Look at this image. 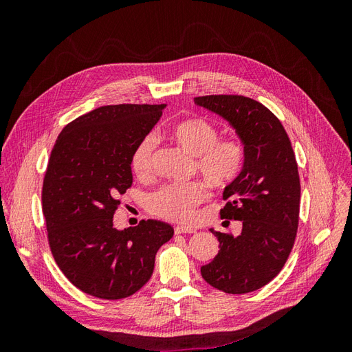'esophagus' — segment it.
Here are the masks:
<instances>
[{
	"label": "esophagus",
	"instance_id": "1",
	"mask_svg": "<svg viewBox=\"0 0 352 352\" xmlns=\"http://www.w3.org/2000/svg\"><path fill=\"white\" fill-rule=\"evenodd\" d=\"M197 230L192 229V228H186V226H176L175 228V233L176 235H192V233H195Z\"/></svg>",
	"mask_w": 352,
	"mask_h": 352
}]
</instances>
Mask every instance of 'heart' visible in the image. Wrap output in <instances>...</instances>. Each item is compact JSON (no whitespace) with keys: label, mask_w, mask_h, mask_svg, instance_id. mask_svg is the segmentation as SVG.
<instances>
[{"label":"heart","mask_w":352,"mask_h":352,"mask_svg":"<svg viewBox=\"0 0 352 352\" xmlns=\"http://www.w3.org/2000/svg\"><path fill=\"white\" fill-rule=\"evenodd\" d=\"M167 135L186 153L194 155V168L214 189H226L241 176L245 166V148L233 136L219 138L214 123L204 117H186L168 127ZM155 138L148 133L135 145L131 167L138 177H148L153 172ZM210 198L206 184L164 185L148 198L153 214L177 223H192L197 208Z\"/></svg>","instance_id":"heart-1"}]
</instances>
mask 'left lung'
Returning a JSON list of instances; mask_svg holds the SVG:
<instances>
[{"mask_svg":"<svg viewBox=\"0 0 352 352\" xmlns=\"http://www.w3.org/2000/svg\"><path fill=\"white\" fill-rule=\"evenodd\" d=\"M195 104L220 114L243 142L245 166L225 189L221 219L241 220V235L211 233L220 251L202 265L207 283L241 295L273 280L289 257L300 220L301 184L292 145L280 120L267 107L243 95H206Z\"/></svg>","mask_w":352,"mask_h":352,"instance_id":"1","label":"left lung"}]
</instances>
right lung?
Instances as JSON below:
<instances>
[{
  "label": "right lung",
  "instance_id": "right-lung-1",
  "mask_svg": "<svg viewBox=\"0 0 352 352\" xmlns=\"http://www.w3.org/2000/svg\"><path fill=\"white\" fill-rule=\"evenodd\" d=\"M166 104L104 105L58 135L42 185V211L52 257L85 294L122 300L150 280L155 254L173 228L141 220L117 230L113 216L132 186L131 155Z\"/></svg>",
  "mask_w": 352,
  "mask_h": 352
}]
</instances>
